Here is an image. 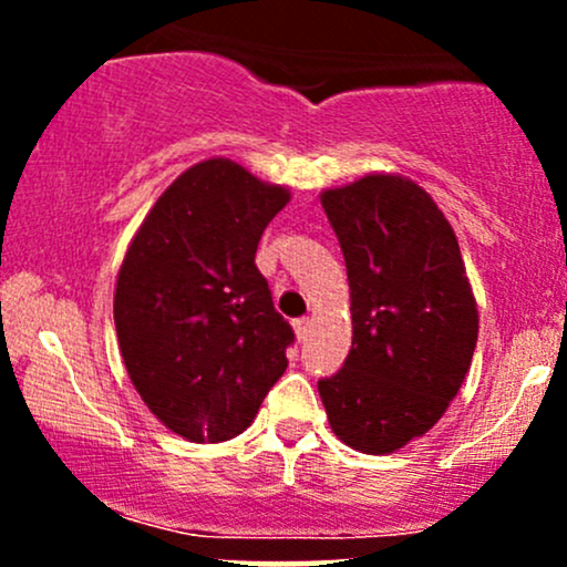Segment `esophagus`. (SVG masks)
I'll return each mask as SVG.
<instances>
[{
    "label": "esophagus",
    "mask_w": 567,
    "mask_h": 567,
    "mask_svg": "<svg viewBox=\"0 0 567 567\" xmlns=\"http://www.w3.org/2000/svg\"><path fill=\"white\" fill-rule=\"evenodd\" d=\"M309 328H311V320H309V317H301V320L292 322V330H296V338H298V341H303V338L309 336Z\"/></svg>",
    "instance_id": "1"
}]
</instances>
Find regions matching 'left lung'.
<instances>
[{"label":"left lung","mask_w":567,"mask_h":567,"mask_svg":"<svg viewBox=\"0 0 567 567\" xmlns=\"http://www.w3.org/2000/svg\"><path fill=\"white\" fill-rule=\"evenodd\" d=\"M320 202L347 261L351 349L317 389L338 440L386 455L424 437L458 394L477 301L451 220L415 181L368 173Z\"/></svg>","instance_id":"obj_1"}]
</instances>
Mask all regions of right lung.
Masks as SVG:
<instances>
[{"label": "right lung", "mask_w": 567, "mask_h": 567, "mask_svg": "<svg viewBox=\"0 0 567 567\" xmlns=\"http://www.w3.org/2000/svg\"><path fill=\"white\" fill-rule=\"evenodd\" d=\"M290 202L234 159H202L162 192L130 239L114 324L135 392L188 442L243 434L288 368L290 324L256 266Z\"/></svg>", "instance_id": "right-lung-1"}]
</instances>
